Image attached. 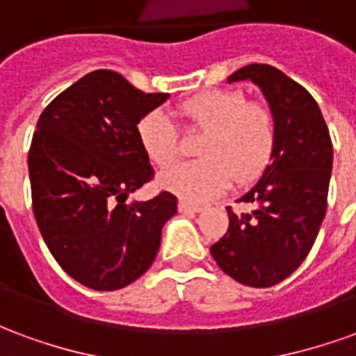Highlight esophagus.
Returning a JSON list of instances; mask_svg holds the SVG:
<instances>
[{"mask_svg":"<svg viewBox=\"0 0 356 356\" xmlns=\"http://www.w3.org/2000/svg\"><path fill=\"white\" fill-rule=\"evenodd\" d=\"M177 208L181 213H196V211H202L200 204H193V202H186V200H179Z\"/></svg>","mask_w":356,"mask_h":356,"instance_id":"34e87169","label":"esophagus"}]
</instances>
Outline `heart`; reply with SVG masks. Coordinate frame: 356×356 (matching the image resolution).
Returning a JSON list of instances; mask_svg holds the SVG:
<instances>
[{
	"label": "heart",
	"mask_w": 356,
	"mask_h": 356,
	"mask_svg": "<svg viewBox=\"0 0 356 356\" xmlns=\"http://www.w3.org/2000/svg\"><path fill=\"white\" fill-rule=\"evenodd\" d=\"M188 133H204L200 160L163 171L162 188L188 200H209L231 183L248 185L268 168L276 150V118L265 102L248 101L240 89H211L179 106ZM140 148L152 163L165 168L183 154L181 133L162 110L137 124Z\"/></svg>",
	"instance_id": "1"
}]
</instances>
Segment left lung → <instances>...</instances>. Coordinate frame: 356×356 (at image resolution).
Masks as SVG:
<instances>
[{
	"label": "left lung",
	"mask_w": 356,
	"mask_h": 356,
	"mask_svg": "<svg viewBox=\"0 0 356 356\" xmlns=\"http://www.w3.org/2000/svg\"><path fill=\"white\" fill-rule=\"evenodd\" d=\"M252 80L276 118V150L257 185L238 202L252 213L229 211V229L209 248L236 282L268 288L282 282L311 252L328 206L332 139L311 93L270 65H248L229 81Z\"/></svg>",
	"instance_id": "1"
}]
</instances>
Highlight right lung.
I'll list each match as a JSON object with an SVG mask.
<instances>
[{
  "label": "right lung",
  "mask_w": 356,
  "mask_h": 356,
  "mask_svg": "<svg viewBox=\"0 0 356 356\" xmlns=\"http://www.w3.org/2000/svg\"><path fill=\"white\" fill-rule=\"evenodd\" d=\"M170 95L145 93L112 70H95L57 95L28 152L32 208L66 275L91 290L135 282L154 261L177 198L125 204L154 177L137 124Z\"/></svg>",
  "instance_id": "add662e5"
}]
</instances>
